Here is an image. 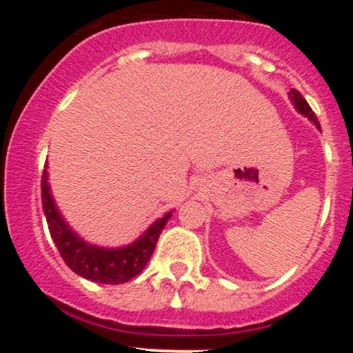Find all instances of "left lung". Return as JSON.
<instances>
[{
    "label": "left lung",
    "mask_w": 353,
    "mask_h": 353,
    "mask_svg": "<svg viewBox=\"0 0 353 353\" xmlns=\"http://www.w3.org/2000/svg\"><path fill=\"white\" fill-rule=\"evenodd\" d=\"M288 97H290L292 104L295 105V109H297L299 112H301V114H304V116H307L309 119H311L312 123L316 124V128H319V130H321V126H319V123H318V117L314 116V112H312V109L309 108L307 101H305V99L302 97V95L299 94L297 90H294V88H292V90L288 92Z\"/></svg>",
    "instance_id": "left-lung-1"
}]
</instances>
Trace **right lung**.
<instances>
[{
  "mask_svg": "<svg viewBox=\"0 0 353 353\" xmlns=\"http://www.w3.org/2000/svg\"><path fill=\"white\" fill-rule=\"evenodd\" d=\"M44 167L46 169L42 172L41 181L42 208H44L52 241H54L56 248H58L59 254L65 259L66 265L77 275L97 283L117 285V283H124L134 279L150 261L159 236L172 216V212H167L162 219L155 220L148 227L147 232L130 245L109 249L88 244L71 230V227L68 225L66 220L59 213L48 183V163Z\"/></svg>",
  "mask_w": 353,
  "mask_h": 353,
  "instance_id": "obj_1",
  "label": "right lung"
}]
</instances>
